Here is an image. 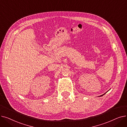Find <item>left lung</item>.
Segmentation results:
<instances>
[{
    "mask_svg": "<svg viewBox=\"0 0 127 127\" xmlns=\"http://www.w3.org/2000/svg\"><path fill=\"white\" fill-rule=\"evenodd\" d=\"M103 95H104V94H103ZM103 95H101V96H103Z\"/></svg>",
    "mask_w": 127,
    "mask_h": 127,
    "instance_id": "left-lung-1",
    "label": "left lung"
}]
</instances>
